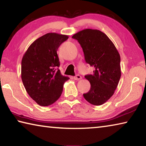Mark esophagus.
<instances>
[{
	"label": "esophagus",
	"instance_id": "1",
	"mask_svg": "<svg viewBox=\"0 0 146 146\" xmlns=\"http://www.w3.org/2000/svg\"><path fill=\"white\" fill-rule=\"evenodd\" d=\"M73 78H74V80H81V79H82V76L79 75H77L74 76Z\"/></svg>",
	"mask_w": 146,
	"mask_h": 146
}]
</instances>
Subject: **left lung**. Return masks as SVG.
Returning <instances> with one entry per match:
<instances>
[{
	"label": "left lung",
	"instance_id": "8db88e82",
	"mask_svg": "<svg viewBox=\"0 0 146 146\" xmlns=\"http://www.w3.org/2000/svg\"><path fill=\"white\" fill-rule=\"evenodd\" d=\"M72 38L80 44L86 62L95 68L93 74L85 76L91 88L84 97L91 104L102 105L112 97L119 82L120 54L108 36L98 29H83Z\"/></svg>",
	"mask_w": 146,
	"mask_h": 146
}]
</instances>
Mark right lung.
<instances>
[{"label": "right lung", "mask_w": 146, "mask_h": 146, "mask_svg": "<svg viewBox=\"0 0 146 146\" xmlns=\"http://www.w3.org/2000/svg\"><path fill=\"white\" fill-rule=\"evenodd\" d=\"M68 35L49 33L32 43L22 59L21 78L27 93L42 106H48L60 98L63 86L70 79L63 76L57 49Z\"/></svg>", "instance_id": "obj_1"}]
</instances>
